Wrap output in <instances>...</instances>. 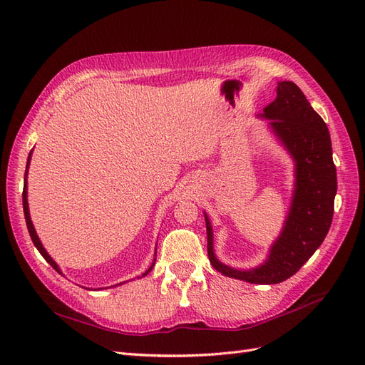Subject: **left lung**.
<instances>
[{
  "instance_id": "8db88e82",
  "label": "left lung",
  "mask_w": 365,
  "mask_h": 365,
  "mask_svg": "<svg viewBox=\"0 0 365 365\" xmlns=\"http://www.w3.org/2000/svg\"><path fill=\"white\" fill-rule=\"evenodd\" d=\"M260 117L269 120V128L295 163V185L288 217L264 263L252 269H235L216 259L212 224L204 213L207 252L213 268L227 277L274 284L292 277L323 244L334 217L336 169L324 120L314 111L294 82L277 83V97L263 108Z\"/></svg>"
}]
</instances>
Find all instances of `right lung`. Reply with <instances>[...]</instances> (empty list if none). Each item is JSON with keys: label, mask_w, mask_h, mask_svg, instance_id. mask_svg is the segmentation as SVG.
Returning a JSON list of instances; mask_svg holds the SVG:
<instances>
[{"label": "right lung", "mask_w": 365, "mask_h": 365, "mask_svg": "<svg viewBox=\"0 0 365 365\" xmlns=\"http://www.w3.org/2000/svg\"><path fill=\"white\" fill-rule=\"evenodd\" d=\"M30 155H31V152H30ZM30 155H29V160H27V168L26 169H29V164H30ZM23 208H24V216H26V224H27V228H29V233H30V237H31V240H33V244H35V247L38 248V251L42 254V257L46 259L50 264H51V268L53 269H56L59 274H62L61 272V269H59V267H58V263L54 262L51 257H50V254L46 251V248L42 247V244H41V240H39V237H38V235H36V231H35V227H33V224H31V219H30V213H29V202H27V170H26V175H24V190H23ZM153 264H155V260H153V263L150 264V268L141 275V277H145V275H148L150 271H152V268H153ZM121 284V283H120Z\"/></svg>", "instance_id": "obj_1"}]
</instances>
